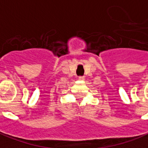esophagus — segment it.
I'll list each match as a JSON object with an SVG mask.
<instances>
[{"mask_svg":"<svg viewBox=\"0 0 148 148\" xmlns=\"http://www.w3.org/2000/svg\"><path fill=\"white\" fill-rule=\"evenodd\" d=\"M78 79H79L80 81H83V80L85 79V77H84V76H79V77H78Z\"/></svg>","mask_w":148,"mask_h":148,"instance_id":"obj_1","label":"esophagus"}]
</instances>
